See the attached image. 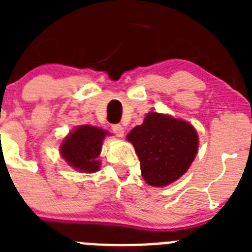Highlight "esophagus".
I'll use <instances>...</instances> for the list:
<instances>
[{"label": "esophagus", "mask_w": 252, "mask_h": 252, "mask_svg": "<svg viewBox=\"0 0 252 252\" xmlns=\"http://www.w3.org/2000/svg\"><path fill=\"white\" fill-rule=\"evenodd\" d=\"M112 131H113V133H115L116 136H119V137L124 136V132H125L124 127H122L120 124L112 125Z\"/></svg>", "instance_id": "obj_1"}]
</instances>
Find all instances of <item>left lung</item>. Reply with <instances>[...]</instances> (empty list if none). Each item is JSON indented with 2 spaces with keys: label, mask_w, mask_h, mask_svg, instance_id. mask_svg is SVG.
Listing matches in <instances>:
<instances>
[{
  "label": "left lung",
  "mask_w": 252,
  "mask_h": 252,
  "mask_svg": "<svg viewBox=\"0 0 252 252\" xmlns=\"http://www.w3.org/2000/svg\"><path fill=\"white\" fill-rule=\"evenodd\" d=\"M140 160L142 178L153 187H165L188 170L198 150L192 125L168 115L150 112L127 135Z\"/></svg>",
  "instance_id": "1"
}]
</instances>
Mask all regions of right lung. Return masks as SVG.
Listing matches in <instances>:
<instances>
[{
    "instance_id": "obj_1",
    "label": "right lung",
    "mask_w": 252,
    "mask_h": 252,
    "mask_svg": "<svg viewBox=\"0 0 252 252\" xmlns=\"http://www.w3.org/2000/svg\"><path fill=\"white\" fill-rule=\"evenodd\" d=\"M107 132L90 125L79 126L64 140L60 146L62 157L72 168L86 173H94L98 170L99 157L102 149V140Z\"/></svg>"
}]
</instances>
